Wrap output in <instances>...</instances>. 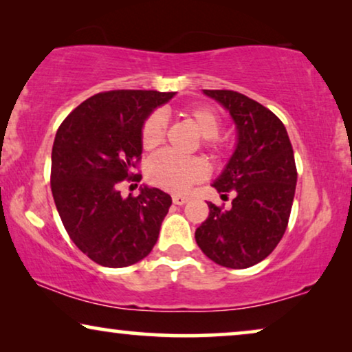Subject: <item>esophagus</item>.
<instances>
[{
	"instance_id": "esophagus-1",
	"label": "esophagus",
	"mask_w": 352,
	"mask_h": 352,
	"mask_svg": "<svg viewBox=\"0 0 352 352\" xmlns=\"http://www.w3.org/2000/svg\"><path fill=\"white\" fill-rule=\"evenodd\" d=\"M191 199V196H188V195H173L172 196V201L175 204H185V203H188V201Z\"/></svg>"
}]
</instances>
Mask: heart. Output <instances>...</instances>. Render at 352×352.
<instances>
[{
    "label": "heart",
    "instance_id": "1",
    "mask_svg": "<svg viewBox=\"0 0 352 352\" xmlns=\"http://www.w3.org/2000/svg\"><path fill=\"white\" fill-rule=\"evenodd\" d=\"M182 116L193 125L203 140L204 148H208L214 156H220L227 149V142L219 137L222 130V120L212 107L206 104L188 106L182 111ZM167 122L161 111H154L146 116L140 129V142L144 149L159 146L166 137ZM148 180L159 188L180 193L188 190L191 185L199 184L208 177V166L201 157H179L175 154L161 151L148 161Z\"/></svg>",
    "mask_w": 352,
    "mask_h": 352
}]
</instances>
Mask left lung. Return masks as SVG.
<instances>
[{"instance_id": "obj_1", "label": "left lung", "mask_w": 352, "mask_h": 352, "mask_svg": "<svg viewBox=\"0 0 352 352\" xmlns=\"http://www.w3.org/2000/svg\"><path fill=\"white\" fill-rule=\"evenodd\" d=\"M230 111L238 144L214 188L235 195L230 209L209 203L196 228L201 251L215 264L246 269L264 261L288 227L298 170L287 129L270 109L233 90H204Z\"/></svg>"}]
</instances>
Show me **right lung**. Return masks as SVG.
I'll use <instances>...</instances> for the list:
<instances>
[{
    "label": "right lung",
    "mask_w": 352,
    "mask_h": 352,
    "mask_svg": "<svg viewBox=\"0 0 352 352\" xmlns=\"http://www.w3.org/2000/svg\"><path fill=\"white\" fill-rule=\"evenodd\" d=\"M175 93L111 90L88 98L59 125L51 153V193L75 246L96 264L127 267L156 245L170 195L144 186L120 196L124 182H140V129Z\"/></svg>",
    "instance_id": "add662e5"
}]
</instances>
